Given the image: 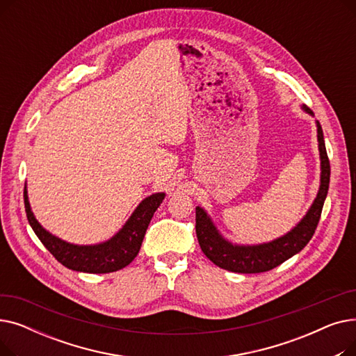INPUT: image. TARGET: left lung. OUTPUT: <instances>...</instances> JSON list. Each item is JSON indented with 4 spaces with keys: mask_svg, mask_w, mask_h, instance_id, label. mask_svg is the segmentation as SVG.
I'll list each match as a JSON object with an SVG mask.
<instances>
[{
    "mask_svg": "<svg viewBox=\"0 0 356 356\" xmlns=\"http://www.w3.org/2000/svg\"><path fill=\"white\" fill-rule=\"evenodd\" d=\"M303 109L313 115V111L306 105H303ZM316 125L321 152V188L306 216L289 234L267 244L234 245L218 232L207 212L199 207L196 208V235L199 245L215 266L242 274L264 273L283 264L286 259L300 252L307 245L319 223L330 180V163L325 147L323 131L319 121H316Z\"/></svg>",
    "mask_w": 356,
    "mask_h": 356,
    "instance_id": "obj_1",
    "label": "left lung"
}]
</instances>
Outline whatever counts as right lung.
Here are the masks:
<instances>
[{
    "label": "right lung",
    "mask_w": 356,
    "mask_h": 356,
    "mask_svg": "<svg viewBox=\"0 0 356 356\" xmlns=\"http://www.w3.org/2000/svg\"><path fill=\"white\" fill-rule=\"evenodd\" d=\"M164 199V193H154L145 197L127 220L122 229L109 241L97 245H73L47 232L34 218L27 191L24 188V208L34 234L50 254L65 267L73 271L104 274L118 271L133 261L143 244L148 223Z\"/></svg>",
    "instance_id": "right-lung-1"
}]
</instances>
